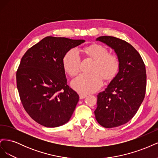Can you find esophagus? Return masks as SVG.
I'll return each instance as SVG.
<instances>
[{"label":"esophagus","mask_w":158,"mask_h":158,"mask_svg":"<svg viewBox=\"0 0 158 158\" xmlns=\"http://www.w3.org/2000/svg\"><path fill=\"white\" fill-rule=\"evenodd\" d=\"M79 96H80V99H84V98H85V97L87 96L85 94H80V95H79Z\"/></svg>","instance_id":"1"}]
</instances>
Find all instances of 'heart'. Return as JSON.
<instances>
[{
	"mask_svg": "<svg viewBox=\"0 0 158 158\" xmlns=\"http://www.w3.org/2000/svg\"><path fill=\"white\" fill-rule=\"evenodd\" d=\"M84 51L88 56L95 60L92 73H81L73 79V88L81 94L93 93L103 85V79L111 80L118 74L121 62L116 55L110 54L107 47L101 45H92L85 47ZM81 64V55L76 47L66 52L63 65L65 72L70 76L78 73Z\"/></svg>",
	"mask_w": 158,
	"mask_h": 158,
	"instance_id": "heart-1",
	"label": "heart"
}]
</instances>
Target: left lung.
<instances>
[{"mask_svg": "<svg viewBox=\"0 0 158 158\" xmlns=\"http://www.w3.org/2000/svg\"><path fill=\"white\" fill-rule=\"evenodd\" d=\"M96 40L114 50L121 66L106 90L98 95L95 116L105 128L117 127L132 118L144 99L145 64L139 52L127 41L112 36H101Z\"/></svg>", "mask_w": 158, "mask_h": 158, "instance_id": "obj_1", "label": "left lung"}]
</instances>
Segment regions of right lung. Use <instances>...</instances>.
<instances>
[{
  "instance_id": "obj_1",
  "label": "right lung",
  "mask_w": 158,
  "mask_h": 158,
  "mask_svg": "<svg viewBox=\"0 0 158 158\" xmlns=\"http://www.w3.org/2000/svg\"><path fill=\"white\" fill-rule=\"evenodd\" d=\"M84 40L48 36L28 49L16 72L22 106L30 117L46 127L67 123L79 95L67 84L63 59Z\"/></svg>"
}]
</instances>
